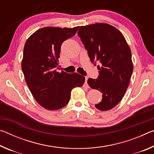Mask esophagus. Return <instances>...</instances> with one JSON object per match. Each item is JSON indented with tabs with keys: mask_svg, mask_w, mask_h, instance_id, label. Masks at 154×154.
<instances>
[{
	"mask_svg": "<svg viewBox=\"0 0 154 154\" xmlns=\"http://www.w3.org/2000/svg\"><path fill=\"white\" fill-rule=\"evenodd\" d=\"M88 79V77H85V84H84V87L89 88V85H88V83H87Z\"/></svg>",
	"mask_w": 154,
	"mask_h": 154,
	"instance_id": "1",
	"label": "esophagus"
}]
</instances>
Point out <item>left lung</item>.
<instances>
[{"mask_svg":"<svg viewBox=\"0 0 154 154\" xmlns=\"http://www.w3.org/2000/svg\"><path fill=\"white\" fill-rule=\"evenodd\" d=\"M77 33L91 62H100L98 79H88L91 88L103 93L96 108L110 110L122 100L128 87L133 71L131 51L120 31L108 24L80 26Z\"/></svg>","mask_w":154,"mask_h":154,"instance_id":"obj_1","label":"left lung"}]
</instances>
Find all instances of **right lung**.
Returning <instances> with one entry per match:
<instances>
[{"mask_svg": "<svg viewBox=\"0 0 154 154\" xmlns=\"http://www.w3.org/2000/svg\"><path fill=\"white\" fill-rule=\"evenodd\" d=\"M78 27L42 28L25 43L22 61L25 80L36 102L48 110L66 106L71 90L85 82V77L77 72L69 74L56 70L62 43L73 36Z\"/></svg>", "mask_w": 154, "mask_h": 154, "instance_id": "right-lung-1", "label": "right lung"}]
</instances>
